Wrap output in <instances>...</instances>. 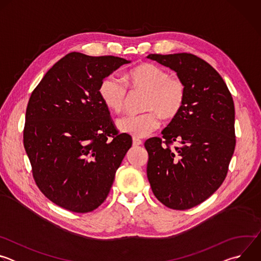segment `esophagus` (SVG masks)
<instances>
[{
  "instance_id": "1",
  "label": "esophagus",
  "mask_w": 261,
  "mask_h": 261,
  "mask_svg": "<svg viewBox=\"0 0 261 261\" xmlns=\"http://www.w3.org/2000/svg\"><path fill=\"white\" fill-rule=\"evenodd\" d=\"M142 144V141L137 138V137H133V145L134 146H138V145H141Z\"/></svg>"
}]
</instances>
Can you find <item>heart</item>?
<instances>
[{"instance_id": "b5f03b06", "label": "heart", "mask_w": 261, "mask_h": 261, "mask_svg": "<svg viewBox=\"0 0 261 261\" xmlns=\"http://www.w3.org/2000/svg\"><path fill=\"white\" fill-rule=\"evenodd\" d=\"M128 86L132 91L144 92L143 114L129 115L117 122L120 131L134 137H145L158 129L159 116L164 120L175 118L181 110L187 88L177 75L155 64H142L132 69L125 82L117 75L106 76L100 84L99 95L105 106L116 114L124 110L128 99Z\"/></svg>"}]
</instances>
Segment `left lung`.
Instances as JSON below:
<instances>
[{
	"mask_svg": "<svg viewBox=\"0 0 261 261\" xmlns=\"http://www.w3.org/2000/svg\"><path fill=\"white\" fill-rule=\"evenodd\" d=\"M147 58L175 71L187 88L185 104L162 138L144 142L147 178L160 202L188 210L214 194L227 175L236 147L233 99L220 74L192 54ZM173 142L180 145L171 149Z\"/></svg>",
	"mask_w": 261,
	"mask_h": 261,
	"instance_id": "obj_1",
	"label": "left lung"
}]
</instances>
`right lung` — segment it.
I'll return each instance as SVG.
<instances>
[{
    "instance_id": "obj_1",
    "label": "right lung",
    "mask_w": 261,
    "mask_h": 261,
    "mask_svg": "<svg viewBox=\"0 0 261 261\" xmlns=\"http://www.w3.org/2000/svg\"><path fill=\"white\" fill-rule=\"evenodd\" d=\"M128 63L114 56L70 53L32 92L24 150L36 185L63 208L89 213L101 205L132 145L99 95L101 82Z\"/></svg>"
}]
</instances>
